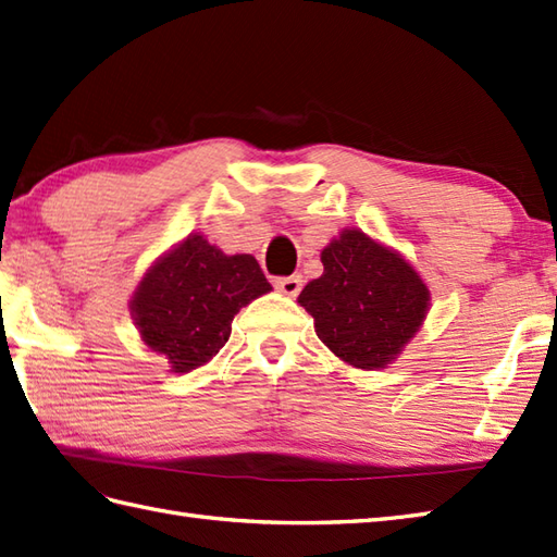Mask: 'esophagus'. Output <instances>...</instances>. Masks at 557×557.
<instances>
[{"mask_svg":"<svg viewBox=\"0 0 557 557\" xmlns=\"http://www.w3.org/2000/svg\"><path fill=\"white\" fill-rule=\"evenodd\" d=\"M304 287V277L301 275H289V277H277L275 280V289L282 292L284 296H296Z\"/></svg>","mask_w":557,"mask_h":557,"instance_id":"esophagus-1","label":"esophagus"}]
</instances>
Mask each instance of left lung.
<instances>
[{
	"label": "left lung",
	"instance_id": "8db88e82",
	"mask_svg": "<svg viewBox=\"0 0 557 557\" xmlns=\"http://www.w3.org/2000/svg\"><path fill=\"white\" fill-rule=\"evenodd\" d=\"M320 261L322 275L299 294L318 339L351 368H389L430 313L426 282L404 253L358 227H344Z\"/></svg>",
	"mask_w": 557,
	"mask_h": 557
}]
</instances>
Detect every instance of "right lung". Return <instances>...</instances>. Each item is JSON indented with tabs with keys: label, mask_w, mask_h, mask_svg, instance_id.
I'll return each instance as SVG.
<instances>
[{
	"label": "right lung",
	"mask_w": 557,
	"mask_h": 557,
	"mask_svg": "<svg viewBox=\"0 0 557 557\" xmlns=\"http://www.w3.org/2000/svg\"><path fill=\"white\" fill-rule=\"evenodd\" d=\"M270 289L251 253L230 256L191 232L147 268L131 313L145 346L163 356L171 372L185 374L209 363L239 310Z\"/></svg>",
	"instance_id": "right-lung-1"
}]
</instances>
